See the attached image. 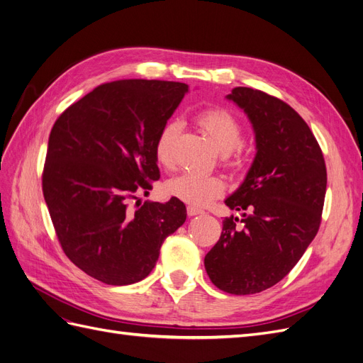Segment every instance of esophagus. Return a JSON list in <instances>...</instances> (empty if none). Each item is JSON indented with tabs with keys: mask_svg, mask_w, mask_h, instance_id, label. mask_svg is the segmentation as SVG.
I'll list each match as a JSON object with an SVG mask.
<instances>
[{
	"mask_svg": "<svg viewBox=\"0 0 363 363\" xmlns=\"http://www.w3.org/2000/svg\"><path fill=\"white\" fill-rule=\"evenodd\" d=\"M186 211H188V215H189V216H195V215H200V213H203L201 208L195 207V206H188V208H186Z\"/></svg>",
	"mask_w": 363,
	"mask_h": 363,
	"instance_id": "esophagus-1",
	"label": "esophagus"
}]
</instances>
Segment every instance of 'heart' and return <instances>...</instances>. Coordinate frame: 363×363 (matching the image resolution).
Instances as JSON below:
<instances>
[{
    "label": "heart",
    "mask_w": 363,
    "mask_h": 363,
    "mask_svg": "<svg viewBox=\"0 0 363 363\" xmlns=\"http://www.w3.org/2000/svg\"><path fill=\"white\" fill-rule=\"evenodd\" d=\"M195 123L213 140L216 148L223 152L228 167H240L239 147L244 139V128L238 118L221 107H208L195 115ZM182 125L177 121H168L159 130L155 140V159L159 167L171 169L175 164V140L180 135ZM225 191V183L213 175H200L183 172L164 183V192L191 206H207Z\"/></svg>",
    "instance_id": "obj_1"
}]
</instances>
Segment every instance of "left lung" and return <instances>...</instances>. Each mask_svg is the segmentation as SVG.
<instances>
[{"label": "left lung", "instance_id": "obj_1", "mask_svg": "<svg viewBox=\"0 0 363 363\" xmlns=\"http://www.w3.org/2000/svg\"><path fill=\"white\" fill-rule=\"evenodd\" d=\"M256 135V157L244 183L225 200L233 215L204 257L208 279L233 295L265 291L286 277L318 233L327 188L323 151L306 121L280 98L235 87Z\"/></svg>", "mask_w": 363, "mask_h": 363}]
</instances>
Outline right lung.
<instances>
[{"label":"right lung","mask_w":363,"mask_h":363,"mask_svg":"<svg viewBox=\"0 0 363 363\" xmlns=\"http://www.w3.org/2000/svg\"><path fill=\"white\" fill-rule=\"evenodd\" d=\"M188 84L118 80L96 86L56 123L42 172L43 199L62 250L87 276L131 284L156 267L163 240L186 221L184 204H138L160 179L155 140Z\"/></svg>","instance_id":"1"}]
</instances>
